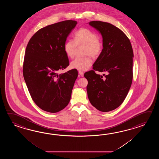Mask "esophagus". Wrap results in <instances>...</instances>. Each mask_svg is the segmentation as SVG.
<instances>
[{
    "label": "esophagus",
    "instance_id": "1",
    "mask_svg": "<svg viewBox=\"0 0 159 159\" xmlns=\"http://www.w3.org/2000/svg\"><path fill=\"white\" fill-rule=\"evenodd\" d=\"M79 74L80 75L81 77H84V72H83V71H79Z\"/></svg>",
    "mask_w": 159,
    "mask_h": 159
}]
</instances>
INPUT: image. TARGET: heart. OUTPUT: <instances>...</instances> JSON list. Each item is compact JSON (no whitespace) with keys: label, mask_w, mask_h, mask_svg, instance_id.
<instances>
[{"label":"heart","mask_w":159,"mask_h":159,"mask_svg":"<svg viewBox=\"0 0 159 159\" xmlns=\"http://www.w3.org/2000/svg\"><path fill=\"white\" fill-rule=\"evenodd\" d=\"M84 45V57H78L72 61L70 66L79 71H85L90 68L93 64L90 56L97 57L101 53L103 44L97 34L87 28H81L74 34V40H68L65 43L64 51L68 57H75L77 47Z\"/></svg>","instance_id":"1"}]
</instances>
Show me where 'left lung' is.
<instances>
[{
  "instance_id": "8db88e82",
  "label": "left lung",
  "mask_w": 159,
  "mask_h": 159,
  "mask_svg": "<svg viewBox=\"0 0 159 159\" xmlns=\"http://www.w3.org/2000/svg\"><path fill=\"white\" fill-rule=\"evenodd\" d=\"M89 24L101 34L103 48L93 69L84 73L88 98L98 110L110 111L125 101L132 84V45L125 34L112 24L101 21H91ZM95 71H107L108 75L103 79Z\"/></svg>"
}]
</instances>
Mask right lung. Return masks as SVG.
Wrapping results in <instances>:
<instances>
[{
	"label": "right lung",
	"mask_w": 159,
	"mask_h": 159,
	"mask_svg": "<svg viewBox=\"0 0 159 159\" xmlns=\"http://www.w3.org/2000/svg\"><path fill=\"white\" fill-rule=\"evenodd\" d=\"M77 22L68 20L49 25L34 34L27 44L23 73L31 98L38 107L55 113L68 105L78 71L58 75L69 65L65 43Z\"/></svg>",
	"instance_id": "obj_1"
}]
</instances>
